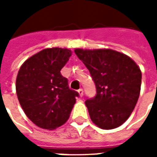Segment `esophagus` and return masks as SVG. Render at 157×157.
I'll list each match as a JSON object with an SVG mask.
<instances>
[{
  "label": "esophagus",
  "instance_id": "esophagus-1",
  "mask_svg": "<svg viewBox=\"0 0 157 157\" xmlns=\"http://www.w3.org/2000/svg\"><path fill=\"white\" fill-rule=\"evenodd\" d=\"M78 93L79 94V96L82 97V96L84 95V90H83L82 88H80V89H78Z\"/></svg>",
  "mask_w": 157,
  "mask_h": 157
}]
</instances>
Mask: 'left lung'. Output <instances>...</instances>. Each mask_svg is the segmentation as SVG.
Listing matches in <instances>:
<instances>
[{
    "label": "left lung",
    "instance_id": "8db88e82",
    "mask_svg": "<svg viewBox=\"0 0 157 157\" xmlns=\"http://www.w3.org/2000/svg\"><path fill=\"white\" fill-rule=\"evenodd\" d=\"M75 54L89 70L97 94L86 100L95 125L113 129L123 124L140 95L142 72L129 57L109 49H76Z\"/></svg>",
    "mask_w": 157,
    "mask_h": 157
}]
</instances>
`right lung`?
Segmentation results:
<instances>
[{
	"mask_svg": "<svg viewBox=\"0 0 157 157\" xmlns=\"http://www.w3.org/2000/svg\"><path fill=\"white\" fill-rule=\"evenodd\" d=\"M71 55L68 49H44L27 59L18 71V100L28 118L39 128L54 129L65 123L79 97L60 72Z\"/></svg>",
	"mask_w": 157,
	"mask_h": 157,
	"instance_id": "1",
	"label": "right lung"
}]
</instances>
